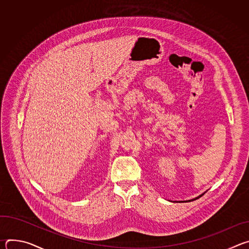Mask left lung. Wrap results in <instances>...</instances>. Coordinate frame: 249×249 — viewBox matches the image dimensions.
I'll list each match as a JSON object with an SVG mask.
<instances>
[{
	"label": "left lung",
	"instance_id": "8db88e82",
	"mask_svg": "<svg viewBox=\"0 0 249 249\" xmlns=\"http://www.w3.org/2000/svg\"><path fill=\"white\" fill-rule=\"evenodd\" d=\"M202 195H203V194H202ZM202 195H200V196H199V197H201V196H202ZM199 197H197V198H195V199H198V198H199ZM195 199H193V200H195ZM189 201H190V200H189Z\"/></svg>",
	"mask_w": 249,
	"mask_h": 249
}]
</instances>
